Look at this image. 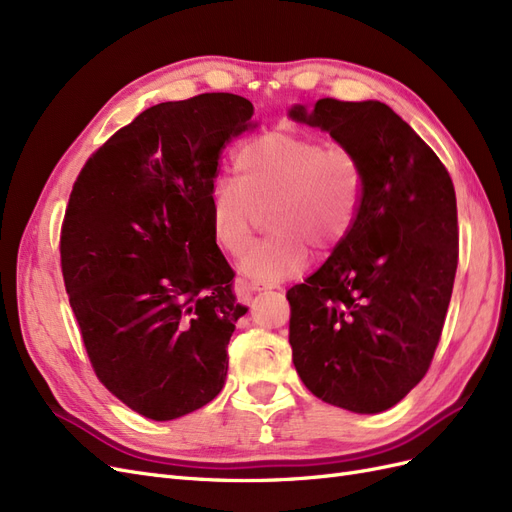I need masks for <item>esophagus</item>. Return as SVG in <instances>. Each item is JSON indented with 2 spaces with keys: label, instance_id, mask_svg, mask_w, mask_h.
<instances>
[{
  "label": "esophagus",
  "instance_id": "1",
  "mask_svg": "<svg viewBox=\"0 0 512 512\" xmlns=\"http://www.w3.org/2000/svg\"><path fill=\"white\" fill-rule=\"evenodd\" d=\"M239 284H241V288H245L247 292H260V290H271V288H275V284L258 282V280H241Z\"/></svg>",
  "mask_w": 512,
  "mask_h": 512
}]
</instances>
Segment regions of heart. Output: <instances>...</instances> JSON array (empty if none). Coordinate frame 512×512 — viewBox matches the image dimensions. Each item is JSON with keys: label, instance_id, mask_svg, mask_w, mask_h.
<instances>
[{"label": "heart", "instance_id": "obj_1", "mask_svg": "<svg viewBox=\"0 0 512 512\" xmlns=\"http://www.w3.org/2000/svg\"><path fill=\"white\" fill-rule=\"evenodd\" d=\"M237 183L211 192L209 224L224 252L237 256L269 211L271 237L252 245L239 267L262 282L299 273L309 258L335 252L352 232L363 205L365 173L350 147L273 130L252 138L235 156Z\"/></svg>", "mask_w": 512, "mask_h": 512}]
</instances>
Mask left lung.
Instances as JSON below:
<instances>
[{
    "mask_svg": "<svg viewBox=\"0 0 512 512\" xmlns=\"http://www.w3.org/2000/svg\"><path fill=\"white\" fill-rule=\"evenodd\" d=\"M290 117L350 147L365 173L348 239L286 292L292 363L318 399L378 414L423 380L440 342L459 258L453 181L378 100L322 98Z\"/></svg>",
    "mask_w": 512,
    "mask_h": 512,
    "instance_id": "obj_1",
    "label": "left lung"
}]
</instances>
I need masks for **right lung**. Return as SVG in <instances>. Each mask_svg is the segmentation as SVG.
Returning a JSON list of instances; mask_svg holds the SVG:
<instances>
[{
  "label": "right lung",
  "mask_w": 512,
  "mask_h": 512,
  "mask_svg": "<svg viewBox=\"0 0 512 512\" xmlns=\"http://www.w3.org/2000/svg\"><path fill=\"white\" fill-rule=\"evenodd\" d=\"M235 94L147 108L87 160L61 224V271L98 380L173 421L222 391L247 312L209 224L222 149L256 128Z\"/></svg>",
  "instance_id": "obj_1"
}]
</instances>
